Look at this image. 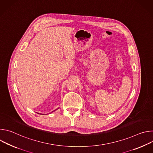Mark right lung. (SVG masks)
I'll return each instance as SVG.
<instances>
[{
    "label": "right lung",
    "instance_id": "add662e5",
    "mask_svg": "<svg viewBox=\"0 0 153 153\" xmlns=\"http://www.w3.org/2000/svg\"><path fill=\"white\" fill-rule=\"evenodd\" d=\"M56 110H54V111H56ZM38 114H39V113H38ZM42 115H43V114H42Z\"/></svg>",
    "mask_w": 153,
    "mask_h": 153
}]
</instances>
